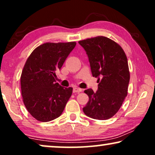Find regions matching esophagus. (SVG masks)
I'll return each instance as SVG.
<instances>
[{
  "label": "esophagus",
  "instance_id": "34e87169",
  "mask_svg": "<svg viewBox=\"0 0 155 155\" xmlns=\"http://www.w3.org/2000/svg\"><path fill=\"white\" fill-rule=\"evenodd\" d=\"M82 89L78 88V87H73V92L74 93H75V92H82Z\"/></svg>",
  "mask_w": 155,
  "mask_h": 155
}]
</instances>
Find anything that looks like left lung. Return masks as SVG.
Wrapping results in <instances>:
<instances>
[{
  "label": "left lung",
  "instance_id": "1",
  "mask_svg": "<svg viewBox=\"0 0 155 155\" xmlns=\"http://www.w3.org/2000/svg\"><path fill=\"white\" fill-rule=\"evenodd\" d=\"M86 51L98 90L84 91L89 101L83 108L86 116L107 120L117 113L128 94L130 81L128 60L123 48L109 38L99 36L78 42Z\"/></svg>",
  "mask_w": 155,
  "mask_h": 155
}]
</instances>
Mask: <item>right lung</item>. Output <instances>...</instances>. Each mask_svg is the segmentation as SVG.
Instances as JSON below:
<instances>
[{"label":"right lung","instance_id":"add662e5","mask_svg":"<svg viewBox=\"0 0 155 155\" xmlns=\"http://www.w3.org/2000/svg\"><path fill=\"white\" fill-rule=\"evenodd\" d=\"M75 41L45 43L36 48L27 58L20 78L23 102L36 119L48 122L63 113L73 92L56 82L61 70L75 46Z\"/></svg>","mask_w":155,"mask_h":155}]
</instances>
